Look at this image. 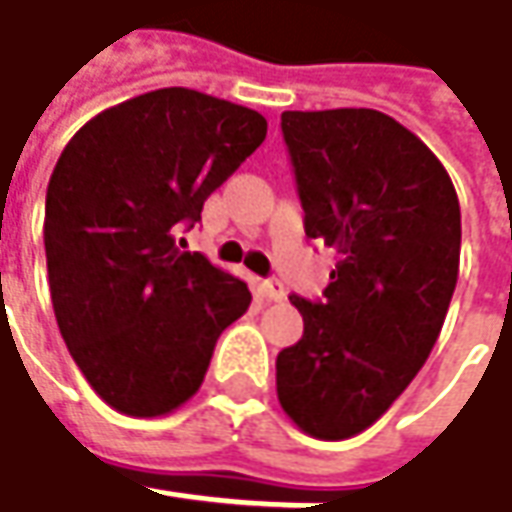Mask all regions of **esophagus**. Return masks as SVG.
Instances as JSON below:
<instances>
[{"label":"esophagus","instance_id":"esophagus-1","mask_svg":"<svg viewBox=\"0 0 512 512\" xmlns=\"http://www.w3.org/2000/svg\"><path fill=\"white\" fill-rule=\"evenodd\" d=\"M260 294H263L269 303H283V300H286V289H283L280 280H263V283H260Z\"/></svg>","mask_w":512,"mask_h":512}]
</instances>
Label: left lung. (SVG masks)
<instances>
[{
  "label": "left lung",
  "instance_id": "obj_1",
  "mask_svg": "<svg viewBox=\"0 0 512 512\" xmlns=\"http://www.w3.org/2000/svg\"><path fill=\"white\" fill-rule=\"evenodd\" d=\"M306 235L337 249L320 303L291 294L303 337L277 354V399L303 433L348 439L411 385L459 277L462 215L442 161L391 115H280Z\"/></svg>",
  "mask_w": 512,
  "mask_h": 512
}]
</instances>
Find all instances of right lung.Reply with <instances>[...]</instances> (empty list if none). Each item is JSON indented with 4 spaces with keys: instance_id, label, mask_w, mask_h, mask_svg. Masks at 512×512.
<instances>
[{
    "instance_id": "obj_1",
    "label": "right lung",
    "mask_w": 512,
    "mask_h": 512,
    "mask_svg": "<svg viewBox=\"0 0 512 512\" xmlns=\"http://www.w3.org/2000/svg\"><path fill=\"white\" fill-rule=\"evenodd\" d=\"M266 118L186 87L90 118L45 201L50 300L70 357L118 414L164 416L201 388L249 286L181 252L175 232L263 144Z\"/></svg>"
}]
</instances>
